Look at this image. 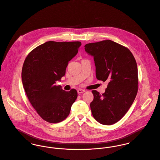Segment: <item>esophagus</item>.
<instances>
[{
  "label": "esophagus",
  "instance_id": "1",
  "mask_svg": "<svg viewBox=\"0 0 160 160\" xmlns=\"http://www.w3.org/2000/svg\"><path fill=\"white\" fill-rule=\"evenodd\" d=\"M84 92H86V91L84 90V89H78V93H83Z\"/></svg>",
  "mask_w": 160,
  "mask_h": 160
}]
</instances>
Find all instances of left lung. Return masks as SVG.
<instances>
[{
	"label": "left lung",
	"mask_w": 160,
	"mask_h": 160,
	"mask_svg": "<svg viewBox=\"0 0 160 160\" xmlns=\"http://www.w3.org/2000/svg\"><path fill=\"white\" fill-rule=\"evenodd\" d=\"M85 50L93 57L96 78L108 84L105 93L92 91V114L102 124L119 121L133 103L138 91L136 59L128 48L111 40L86 44Z\"/></svg>",
	"instance_id": "left-lung-1"
}]
</instances>
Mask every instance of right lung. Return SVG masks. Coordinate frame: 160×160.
Segmentation results:
<instances>
[{
	"label": "right lung",
	"mask_w": 160,
	"mask_h": 160,
	"mask_svg": "<svg viewBox=\"0 0 160 160\" xmlns=\"http://www.w3.org/2000/svg\"><path fill=\"white\" fill-rule=\"evenodd\" d=\"M81 45L79 41H48L31 51L24 62L23 88L36 112L48 122L65 119L77 98L76 89L65 91L56 83L65 76L69 62Z\"/></svg>",
	"instance_id": "add662e5"
}]
</instances>
